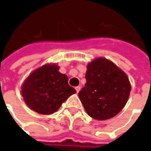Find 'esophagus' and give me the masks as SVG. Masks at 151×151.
<instances>
[{"label":"esophagus","mask_w":151,"mask_h":151,"mask_svg":"<svg viewBox=\"0 0 151 151\" xmlns=\"http://www.w3.org/2000/svg\"><path fill=\"white\" fill-rule=\"evenodd\" d=\"M80 90H81V86H76V91L77 93L80 91Z\"/></svg>","instance_id":"34e87169"}]
</instances>
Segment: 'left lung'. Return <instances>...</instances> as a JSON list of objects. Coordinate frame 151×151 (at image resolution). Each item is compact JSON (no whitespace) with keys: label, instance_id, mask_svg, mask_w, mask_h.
<instances>
[{"label":"left lung","instance_id":"8db88e82","mask_svg":"<svg viewBox=\"0 0 151 151\" xmlns=\"http://www.w3.org/2000/svg\"><path fill=\"white\" fill-rule=\"evenodd\" d=\"M86 79L79 97L91 117L108 120L124 108L131 86L126 74L112 61L101 57L90 62Z\"/></svg>","mask_w":151,"mask_h":151}]
</instances>
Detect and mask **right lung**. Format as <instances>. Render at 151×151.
Segmentation results:
<instances>
[{
  "mask_svg": "<svg viewBox=\"0 0 151 151\" xmlns=\"http://www.w3.org/2000/svg\"><path fill=\"white\" fill-rule=\"evenodd\" d=\"M75 93L76 90L69 86L67 76L60 72L56 64H46L36 69L21 86V95L26 105L41 115L57 111Z\"/></svg>",
  "mask_w": 151,
  "mask_h": 151,
  "instance_id": "obj_1",
  "label": "right lung"
}]
</instances>
